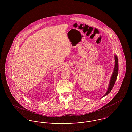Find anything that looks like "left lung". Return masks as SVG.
Wrapping results in <instances>:
<instances>
[{
    "label": "left lung",
    "instance_id": "left-lung-1",
    "mask_svg": "<svg viewBox=\"0 0 132 132\" xmlns=\"http://www.w3.org/2000/svg\"><path fill=\"white\" fill-rule=\"evenodd\" d=\"M115 68H114V70L113 74L111 76L110 82L109 83V85L108 88V90L107 91L106 93L103 95V97H104L105 95H107L111 92V90L113 88V87L114 86V84H115V82H116V79H117V77L118 73V60L117 56H116V55L115 56Z\"/></svg>",
    "mask_w": 132,
    "mask_h": 132
}]
</instances>
